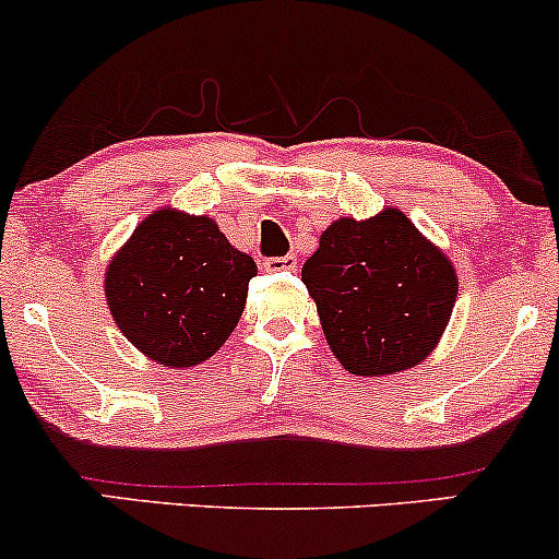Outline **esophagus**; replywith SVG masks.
Instances as JSON below:
<instances>
[{"label": "esophagus", "mask_w": 559, "mask_h": 559, "mask_svg": "<svg viewBox=\"0 0 559 559\" xmlns=\"http://www.w3.org/2000/svg\"><path fill=\"white\" fill-rule=\"evenodd\" d=\"M267 273H278V271H294L297 267V258L294 254H286V258H267L262 262Z\"/></svg>", "instance_id": "esophagus-1"}]
</instances>
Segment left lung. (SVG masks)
Instances as JSON below:
<instances>
[{
    "instance_id": "obj_1",
    "label": "left lung",
    "mask_w": 559,
    "mask_h": 559,
    "mask_svg": "<svg viewBox=\"0 0 559 559\" xmlns=\"http://www.w3.org/2000/svg\"><path fill=\"white\" fill-rule=\"evenodd\" d=\"M333 355L355 376H389L426 360L457 299L452 262L404 217H342L301 267Z\"/></svg>"
}]
</instances>
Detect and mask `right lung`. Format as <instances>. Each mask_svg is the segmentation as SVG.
I'll use <instances>...</instances> for the list:
<instances>
[{
    "mask_svg": "<svg viewBox=\"0 0 559 559\" xmlns=\"http://www.w3.org/2000/svg\"><path fill=\"white\" fill-rule=\"evenodd\" d=\"M258 265L210 217L157 210L107 267L105 294L126 338L146 357L191 368L239 323Z\"/></svg>",
    "mask_w": 559,
    "mask_h": 559,
    "instance_id": "add662e5",
    "label": "right lung"
}]
</instances>
